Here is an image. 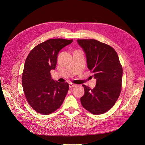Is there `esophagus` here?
Returning a JSON list of instances; mask_svg holds the SVG:
<instances>
[{"label":"esophagus","mask_w":145,"mask_h":145,"mask_svg":"<svg viewBox=\"0 0 145 145\" xmlns=\"http://www.w3.org/2000/svg\"><path fill=\"white\" fill-rule=\"evenodd\" d=\"M69 86L70 88H74L76 86V85L73 84V83H70L69 84Z\"/></svg>","instance_id":"obj_1"}]
</instances>
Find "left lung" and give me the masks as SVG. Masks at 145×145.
I'll return each mask as SVG.
<instances>
[{"instance_id": "8db88e82", "label": "left lung", "mask_w": 145, "mask_h": 145, "mask_svg": "<svg viewBox=\"0 0 145 145\" xmlns=\"http://www.w3.org/2000/svg\"><path fill=\"white\" fill-rule=\"evenodd\" d=\"M85 52L89 69L96 79L91 89L83 85V107L94 115H101L115 105L120 95L123 69L116 52L110 46L95 39H78Z\"/></svg>"}]
</instances>
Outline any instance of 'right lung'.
Masks as SVG:
<instances>
[{"mask_svg":"<svg viewBox=\"0 0 145 145\" xmlns=\"http://www.w3.org/2000/svg\"><path fill=\"white\" fill-rule=\"evenodd\" d=\"M73 40L53 39L35 46L28 55L22 76V86L29 104L37 112L49 115L59 109L69 90L67 82L52 79L59 51Z\"/></svg>","mask_w":145,"mask_h":145,"instance_id":"1","label":"right lung"}]
</instances>
